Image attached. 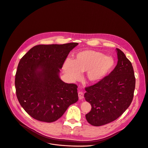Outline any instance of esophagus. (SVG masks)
Segmentation results:
<instances>
[{"mask_svg":"<svg viewBox=\"0 0 148 148\" xmlns=\"http://www.w3.org/2000/svg\"><path fill=\"white\" fill-rule=\"evenodd\" d=\"M78 97L79 99H82L84 98V93L82 92H78Z\"/></svg>","mask_w":148,"mask_h":148,"instance_id":"1","label":"esophagus"}]
</instances>
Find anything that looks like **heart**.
Returning a JSON list of instances; mask_svg holds the SVG:
<instances>
[{
    "label": "heart",
    "mask_w": 148,
    "mask_h": 148,
    "mask_svg": "<svg viewBox=\"0 0 148 148\" xmlns=\"http://www.w3.org/2000/svg\"><path fill=\"white\" fill-rule=\"evenodd\" d=\"M114 61L112 57L92 50H85L78 53L73 62L67 60L63 70L67 77L77 79L80 77L79 72H86V77L91 82L96 83L105 78L112 70Z\"/></svg>",
    "instance_id": "b5f03b06"
}]
</instances>
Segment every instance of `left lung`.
I'll list each match as a JSON object with an SVG mask.
<instances>
[{"label":"left lung","mask_w":148,"mask_h":148,"mask_svg":"<svg viewBox=\"0 0 148 148\" xmlns=\"http://www.w3.org/2000/svg\"><path fill=\"white\" fill-rule=\"evenodd\" d=\"M118 62L114 70L99 82L85 88V99L92 106L85 115L94 126L103 125L120 116L131 105L135 87V78L131 62L116 49Z\"/></svg>","instance_id":"1"}]
</instances>
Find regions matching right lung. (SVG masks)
I'll list each match as a JSON object with an SVG mask.
<instances>
[{
    "label": "right lung",
    "mask_w": 148,
    "mask_h": 148,
    "mask_svg": "<svg viewBox=\"0 0 148 148\" xmlns=\"http://www.w3.org/2000/svg\"><path fill=\"white\" fill-rule=\"evenodd\" d=\"M78 43L38 45L21 59L16 74L18 101L32 118L52 123L78 100L77 85L59 78L60 69Z\"/></svg>",
    "instance_id": "add662e5"
}]
</instances>
